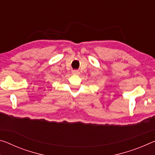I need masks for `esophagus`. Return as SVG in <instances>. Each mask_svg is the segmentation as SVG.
<instances>
[{"label": "esophagus", "instance_id": "1", "mask_svg": "<svg viewBox=\"0 0 155 155\" xmlns=\"http://www.w3.org/2000/svg\"><path fill=\"white\" fill-rule=\"evenodd\" d=\"M72 73L73 74H80L79 71H78V70H72Z\"/></svg>", "mask_w": 155, "mask_h": 155}]
</instances>
